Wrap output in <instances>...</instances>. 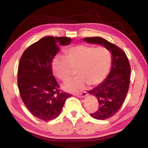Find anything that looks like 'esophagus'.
Wrapping results in <instances>:
<instances>
[{"instance_id": "obj_1", "label": "esophagus", "mask_w": 148, "mask_h": 148, "mask_svg": "<svg viewBox=\"0 0 148 148\" xmlns=\"http://www.w3.org/2000/svg\"><path fill=\"white\" fill-rule=\"evenodd\" d=\"M76 96L79 98H84V97H86L87 96V94L86 92H83L82 93H79V94H77Z\"/></svg>"}]
</instances>
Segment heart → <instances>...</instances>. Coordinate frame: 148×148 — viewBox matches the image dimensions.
<instances>
[{
    "instance_id": "b5f03b06",
    "label": "heart",
    "mask_w": 148,
    "mask_h": 148,
    "mask_svg": "<svg viewBox=\"0 0 148 148\" xmlns=\"http://www.w3.org/2000/svg\"><path fill=\"white\" fill-rule=\"evenodd\" d=\"M66 59L57 57L52 62L53 74L62 81H67L76 72L78 76L62 85L69 92L83 90L88 84L95 86L102 83L112 65V54L106 47L77 45L64 51Z\"/></svg>"
}]
</instances>
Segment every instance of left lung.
<instances>
[{"mask_svg":"<svg viewBox=\"0 0 148 148\" xmlns=\"http://www.w3.org/2000/svg\"><path fill=\"white\" fill-rule=\"evenodd\" d=\"M83 40L102 45L112 53L110 73L102 83L88 92L97 97L99 106L96 112L90 114L91 116L99 120L108 119L119 111L128 92L131 74L129 60L121 49L101 37H86Z\"/></svg>","mask_w":148,"mask_h":148,"instance_id":"obj_1","label":"left lung"}]
</instances>
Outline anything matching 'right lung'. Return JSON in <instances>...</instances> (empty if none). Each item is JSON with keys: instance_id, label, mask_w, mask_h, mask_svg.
Wrapping results in <instances>:
<instances>
[{"instance_id": "add662e5", "label": "right lung", "mask_w": 148, "mask_h": 148, "mask_svg": "<svg viewBox=\"0 0 148 148\" xmlns=\"http://www.w3.org/2000/svg\"><path fill=\"white\" fill-rule=\"evenodd\" d=\"M71 42L68 37H44L27 47L20 59L17 85L21 98L30 112L41 120L56 118L71 96L60 92L51 65L59 46Z\"/></svg>"}]
</instances>
